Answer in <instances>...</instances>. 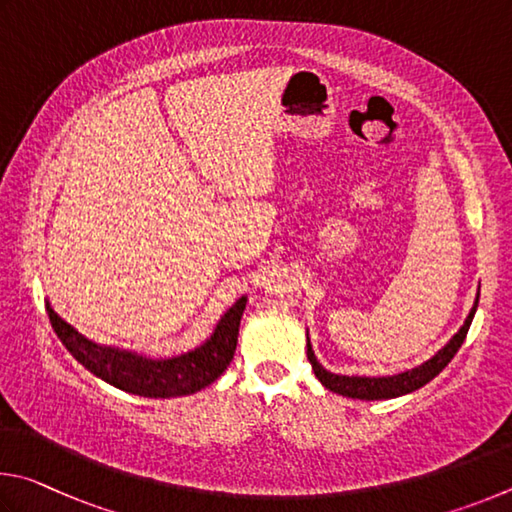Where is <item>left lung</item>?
Here are the masks:
<instances>
[{
    "mask_svg": "<svg viewBox=\"0 0 512 512\" xmlns=\"http://www.w3.org/2000/svg\"><path fill=\"white\" fill-rule=\"evenodd\" d=\"M477 303H479V297H477V301H474V308L470 310V315H468V319H465V324L461 326L459 333L450 339V344L441 348V351H438L432 360H427L425 364L416 366V369L391 375V378H357V375L348 378V375H335V373L326 371L324 366L317 362L315 353H312L310 339H308V360L312 364V371H315L319 382L324 384L326 389L339 393V396L360 398V400H387V398L405 396V393L425 387L429 380H434L436 375L452 362V357L461 348L465 335H468L472 317H474V312H477Z\"/></svg>",
    "mask_w": 512,
    "mask_h": 512,
    "instance_id": "left-lung-1",
    "label": "left lung"
}]
</instances>
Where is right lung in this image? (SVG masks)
<instances>
[{"instance_id": "1", "label": "right lung", "mask_w": 512, "mask_h": 512, "mask_svg": "<svg viewBox=\"0 0 512 512\" xmlns=\"http://www.w3.org/2000/svg\"><path fill=\"white\" fill-rule=\"evenodd\" d=\"M247 299H238L224 312L218 328L209 342L195 351L170 357V360H150L137 353L119 351L89 342L87 337L62 321L47 303V315L53 330L67 351L92 371L96 378L110 382L112 387L143 398H175L188 396L209 387L227 369L238 344L240 317Z\"/></svg>"}]
</instances>
